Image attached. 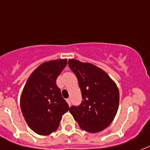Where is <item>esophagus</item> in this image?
Returning a JSON list of instances; mask_svg holds the SVG:
<instances>
[{"label":"esophagus","instance_id":"esophagus-1","mask_svg":"<svg viewBox=\"0 0 150 150\" xmlns=\"http://www.w3.org/2000/svg\"><path fill=\"white\" fill-rule=\"evenodd\" d=\"M66 101L67 103H68V104L69 105V106H70V105H71V99H70V98H67Z\"/></svg>","mask_w":150,"mask_h":150}]
</instances>
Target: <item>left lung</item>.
<instances>
[{
	"instance_id": "1",
	"label": "left lung",
	"mask_w": 150,
	"mask_h": 150,
	"mask_svg": "<svg viewBox=\"0 0 150 150\" xmlns=\"http://www.w3.org/2000/svg\"><path fill=\"white\" fill-rule=\"evenodd\" d=\"M69 66L79 81L81 104L70 107L69 112L79 126L88 132H98L112 122L119 108L117 86L103 70L90 63L69 59Z\"/></svg>"
}]
</instances>
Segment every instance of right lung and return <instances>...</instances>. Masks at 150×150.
I'll list each match as a JSON object with an SVG mask.
<instances>
[{
    "instance_id": "1",
    "label": "right lung",
    "mask_w": 150,
    "mask_h": 150,
    "mask_svg": "<svg viewBox=\"0 0 150 150\" xmlns=\"http://www.w3.org/2000/svg\"><path fill=\"white\" fill-rule=\"evenodd\" d=\"M67 59L50 61L30 75L21 97V109L27 123L35 132L47 136L54 132L69 106L62 96L56 79Z\"/></svg>"
}]
</instances>
